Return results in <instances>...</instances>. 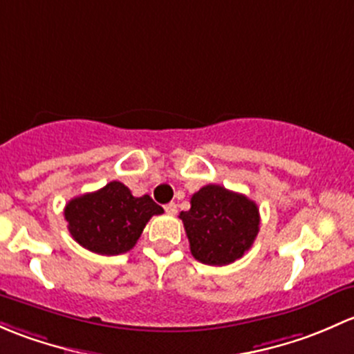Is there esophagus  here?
<instances>
[{
	"instance_id": "1",
	"label": "esophagus",
	"mask_w": 354,
	"mask_h": 354,
	"mask_svg": "<svg viewBox=\"0 0 354 354\" xmlns=\"http://www.w3.org/2000/svg\"><path fill=\"white\" fill-rule=\"evenodd\" d=\"M165 211L169 214H176L177 213V204L176 203H169L165 204Z\"/></svg>"
}]
</instances>
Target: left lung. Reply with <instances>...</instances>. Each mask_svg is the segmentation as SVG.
Returning <instances> with one entry per match:
<instances>
[{
    "label": "left lung",
    "mask_w": 354,
    "mask_h": 354,
    "mask_svg": "<svg viewBox=\"0 0 354 354\" xmlns=\"http://www.w3.org/2000/svg\"><path fill=\"white\" fill-rule=\"evenodd\" d=\"M178 218L187 233L191 254L207 266H227L252 247L259 233V207L247 196L207 184L194 192L191 209Z\"/></svg>",
    "instance_id": "1"
}]
</instances>
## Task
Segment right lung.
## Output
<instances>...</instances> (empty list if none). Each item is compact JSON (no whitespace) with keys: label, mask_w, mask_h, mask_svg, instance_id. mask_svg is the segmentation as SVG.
Here are the masks:
<instances>
[{"label":"right lung","mask_w":354,"mask_h":354,"mask_svg":"<svg viewBox=\"0 0 354 354\" xmlns=\"http://www.w3.org/2000/svg\"><path fill=\"white\" fill-rule=\"evenodd\" d=\"M162 213L163 207L150 196L134 198L118 180L73 198L64 207L73 239L100 256H119L133 249L153 214Z\"/></svg>","instance_id":"add662e5"}]
</instances>
